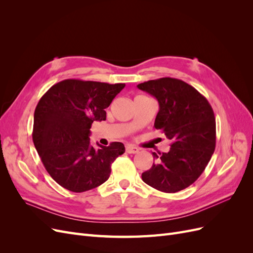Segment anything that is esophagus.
I'll return each mask as SVG.
<instances>
[{
    "mask_svg": "<svg viewBox=\"0 0 253 253\" xmlns=\"http://www.w3.org/2000/svg\"><path fill=\"white\" fill-rule=\"evenodd\" d=\"M126 152L128 153V154H136V153L139 152V149L134 147V145H126Z\"/></svg>",
    "mask_w": 253,
    "mask_h": 253,
    "instance_id": "esophagus-1",
    "label": "esophagus"
}]
</instances>
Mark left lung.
<instances>
[{"label":"left lung","mask_w":253,"mask_h":253,"mask_svg":"<svg viewBox=\"0 0 253 253\" xmlns=\"http://www.w3.org/2000/svg\"><path fill=\"white\" fill-rule=\"evenodd\" d=\"M137 87L157 99L154 127L172 140L168 153H153L156 163L142 173V180L162 192H178L200 177L215 150L213 110L200 91L179 79L149 80Z\"/></svg>","instance_id":"1"}]
</instances>
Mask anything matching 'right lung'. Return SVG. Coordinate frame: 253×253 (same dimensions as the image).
I'll return each mask as SVG.
<instances>
[{
	"mask_svg": "<svg viewBox=\"0 0 253 253\" xmlns=\"http://www.w3.org/2000/svg\"><path fill=\"white\" fill-rule=\"evenodd\" d=\"M125 86L66 79L52 85L38 102L34 144L45 169L61 187L80 193L109 179L111 166L124 154L125 145L91 147L89 128L94 121L106 119L105 109Z\"/></svg>",
	"mask_w": 253,
	"mask_h": 253,
	"instance_id": "add662e5",
	"label": "right lung"
}]
</instances>
